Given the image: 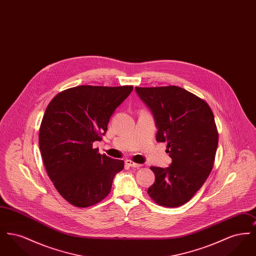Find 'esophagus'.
Wrapping results in <instances>:
<instances>
[{
  "label": "esophagus",
  "mask_w": 256,
  "mask_h": 256,
  "mask_svg": "<svg viewBox=\"0 0 256 256\" xmlns=\"http://www.w3.org/2000/svg\"><path fill=\"white\" fill-rule=\"evenodd\" d=\"M126 164L130 167H134V168H140L142 165L141 164H138V163H135L134 161L132 160H126Z\"/></svg>",
  "instance_id": "1"
}]
</instances>
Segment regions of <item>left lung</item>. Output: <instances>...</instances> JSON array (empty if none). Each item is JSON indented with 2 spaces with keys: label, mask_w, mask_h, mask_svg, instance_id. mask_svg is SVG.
<instances>
[{
  "label": "left lung",
  "mask_w": 256,
  "mask_h": 256,
  "mask_svg": "<svg viewBox=\"0 0 256 256\" xmlns=\"http://www.w3.org/2000/svg\"><path fill=\"white\" fill-rule=\"evenodd\" d=\"M150 110L156 141L167 142L172 158L167 168L150 167L156 182L148 196L160 206L178 207L192 198L214 165L218 130L206 100L178 86L135 87Z\"/></svg>",
  "instance_id": "obj_1"
}]
</instances>
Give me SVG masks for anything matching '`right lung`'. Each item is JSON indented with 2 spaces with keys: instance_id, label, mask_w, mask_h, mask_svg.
I'll return each mask as SVG.
<instances>
[{
  "instance_id": "add662e5",
  "label": "right lung",
  "mask_w": 256,
  "mask_h": 256,
  "mask_svg": "<svg viewBox=\"0 0 256 256\" xmlns=\"http://www.w3.org/2000/svg\"><path fill=\"white\" fill-rule=\"evenodd\" d=\"M134 86H80L66 89L47 106L39 130V148L52 182L68 202L94 206L110 194L124 161L93 148L108 130L115 110Z\"/></svg>"
}]
</instances>
